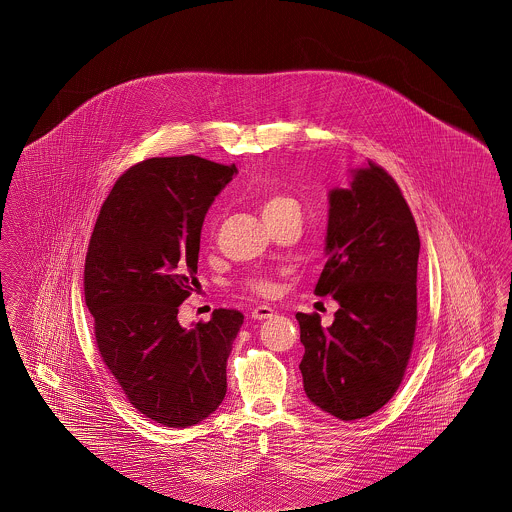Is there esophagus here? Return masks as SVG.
<instances>
[{"label":"esophagus","mask_w":512,"mask_h":512,"mask_svg":"<svg viewBox=\"0 0 512 512\" xmlns=\"http://www.w3.org/2000/svg\"><path fill=\"white\" fill-rule=\"evenodd\" d=\"M272 315H274V309H270L268 305H259L251 311V318H255V320H267V318H272Z\"/></svg>","instance_id":"obj_1"}]
</instances>
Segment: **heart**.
<instances>
[{
  "mask_svg": "<svg viewBox=\"0 0 512 512\" xmlns=\"http://www.w3.org/2000/svg\"><path fill=\"white\" fill-rule=\"evenodd\" d=\"M290 211H299V203L286 194H268L263 203H261V215L267 224L274 220L282 219L286 213ZM245 288L251 292L259 293V295H270L274 286L270 282V278L263 274H255L249 276L245 280Z\"/></svg>",
  "mask_w": 512,
  "mask_h": 512,
  "instance_id": "1",
  "label": "heart"
}]
</instances>
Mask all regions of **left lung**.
Segmentation results:
<instances>
[{
	"label": "left lung",
	"instance_id": "left-lung-1",
	"mask_svg": "<svg viewBox=\"0 0 512 512\" xmlns=\"http://www.w3.org/2000/svg\"><path fill=\"white\" fill-rule=\"evenodd\" d=\"M328 199V261L315 293L340 309L328 328L317 313L295 315L305 345L299 370L313 405L357 420L390 401L409 363L420 238L399 186L372 161Z\"/></svg>",
	"mask_w": 512,
	"mask_h": 512
}]
</instances>
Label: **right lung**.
Returning <instances> with one entry per match:
<instances>
[{
	"instance_id": "add662e5",
	"label": "right lung",
	"mask_w": 512,
	"mask_h": 512,
	"mask_svg": "<svg viewBox=\"0 0 512 512\" xmlns=\"http://www.w3.org/2000/svg\"><path fill=\"white\" fill-rule=\"evenodd\" d=\"M238 172L195 155L153 157L115 182L84 265L86 307L103 363L147 418L188 428L217 411L244 315L217 309L182 328L205 215Z\"/></svg>"
}]
</instances>
